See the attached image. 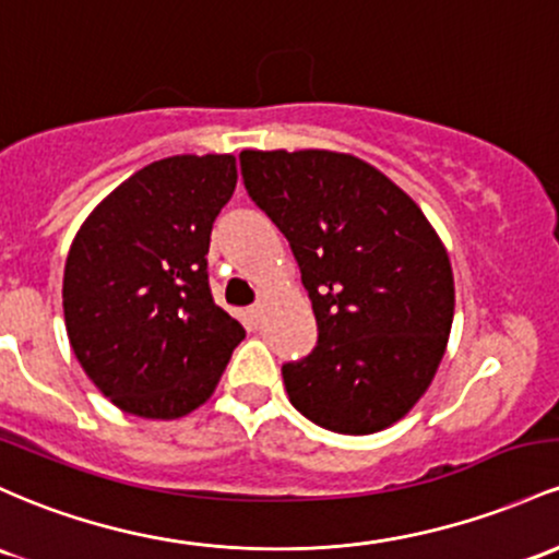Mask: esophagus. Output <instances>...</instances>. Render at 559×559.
<instances>
[{
	"mask_svg": "<svg viewBox=\"0 0 559 559\" xmlns=\"http://www.w3.org/2000/svg\"><path fill=\"white\" fill-rule=\"evenodd\" d=\"M249 318H251V321H260V318H262V302H257V305H251V308H249Z\"/></svg>",
	"mask_w": 559,
	"mask_h": 559,
	"instance_id": "34e87169",
	"label": "esophagus"
}]
</instances>
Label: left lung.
Wrapping results in <instances>:
<instances>
[{
  "mask_svg": "<svg viewBox=\"0 0 559 559\" xmlns=\"http://www.w3.org/2000/svg\"><path fill=\"white\" fill-rule=\"evenodd\" d=\"M241 175L289 241L316 312L318 347L281 369L292 406L342 435L401 421L438 373L456 305L425 212L353 153L241 151Z\"/></svg>",
  "mask_w": 559,
  "mask_h": 559,
  "instance_id": "left-lung-1",
  "label": "left lung"
}]
</instances>
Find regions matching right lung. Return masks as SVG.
<instances>
[{"label": "right lung", "instance_id": "obj_1", "mask_svg": "<svg viewBox=\"0 0 559 559\" xmlns=\"http://www.w3.org/2000/svg\"><path fill=\"white\" fill-rule=\"evenodd\" d=\"M230 153L169 156L110 190L73 236L63 316L73 355L127 414L180 419L204 406L247 336L217 308L206 254L236 190Z\"/></svg>", "mask_w": 559, "mask_h": 559}]
</instances>
